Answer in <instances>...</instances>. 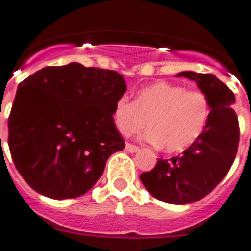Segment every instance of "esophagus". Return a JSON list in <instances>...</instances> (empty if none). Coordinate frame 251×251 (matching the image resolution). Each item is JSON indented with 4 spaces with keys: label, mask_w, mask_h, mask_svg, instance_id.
<instances>
[{
    "label": "esophagus",
    "mask_w": 251,
    "mask_h": 251,
    "mask_svg": "<svg viewBox=\"0 0 251 251\" xmlns=\"http://www.w3.org/2000/svg\"><path fill=\"white\" fill-rule=\"evenodd\" d=\"M126 150H127L128 152H130V153H133V152L138 151L140 147L134 146V145H132V143H127V145H126Z\"/></svg>",
    "instance_id": "esophagus-1"
}]
</instances>
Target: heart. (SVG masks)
<instances>
[{"mask_svg": "<svg viewBox=\"0 0 251 251\" xmlns=\"http://www.w3.org/2000/svg\"><path fill=\"white\" fill-rule=\"evenodd\" d=\"M211 115L209 100L203 91L183 85L156 82L137 94L134 101L122 96L115 101L113 121L123 136L147 127L146 140L168 152L192 146L203 133Z\"/></svg>", "mask_w": 251, "mask_h": 251, "instance_id": "obj_1", "label": "heart"}]
</instances>
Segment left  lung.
Returning <instances> with one entry per match:
<instances>
[{
  "mask_svg": "<svg viewBox=\"0 0 251 251\" xmlns=\"http://www.w3.org/2000/svg\"><path fill=\"white\" fill-rule=\"evenodd\" d=\"M196 81L207 95L211 115L198 140L170 160L158 158L149 173H142L141 181L155 198L170 204H188L204 198L226 176L239 146L237 115L231 105L233 93L215 75L184 71L176 75Z\"/></svg>",
  "mask_w": 251,
  "mask_h": 251,
  "instance_id": "8db88e82",
  "label": "left lung"
}]
</instances>
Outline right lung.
<instances>
[{
    "label": "right lung",
    "instance_id": "right-lung-1",
    "mask_svg": "<svg viewBox=\"0 0 251 251\" xmlns=\"http://www.w3.org/2000/svg\"><path fill=\"white\" fill-rule=\"evenodd\" d=\"M126 90L115 71L76 62L25 78L8 117V147L24 180L53 199L89 192L111 153L126 146L113 121Z\"/></svg>",
    "mask_w": 251,
    "mask_h": 251
}]
</instances>
